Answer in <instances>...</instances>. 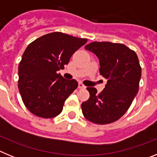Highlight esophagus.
I'll return each mask as SVG.
<instances>
[{
	"mask_svg": "<svg viewBox=\"0 0 157 157\" xmlns=\"http://www.w3.org/2000/svg\"><path fill=\"white\" fill-rule=\"evenodd\" d=\"M78 88H79V89H85L86 86L83 85L82 82H78Z\"/></svg>",
	"mask_w": 157,
	"mask_h": 157,
	"instance_id": "obj_1",
	"label": "esophagus"
}]
</instances>
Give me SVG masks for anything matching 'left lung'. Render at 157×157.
Returning a JSON list of instances; mask_svg holds the SVG:
<instances>
[{
  "instance_id": "obj_1",
  "label": "left lung",
  "mask_w": 157,
  "mask_h": 157,
  "mask_svg": "<svg viewBox=\"0 0 157 157\" xmlns=\"http://www.w3.org/2000/svg\"><path fill=\"white\" fill-rule=\"evenodd\" d=\"M85 48L98 56L100 74L108 81L100 94L87 87L90 98L82 104V114L97 124L113 123L125 114L138 92L141 67L138 56L120 43L94 41Z\"/></svg>"
}]
</instances>
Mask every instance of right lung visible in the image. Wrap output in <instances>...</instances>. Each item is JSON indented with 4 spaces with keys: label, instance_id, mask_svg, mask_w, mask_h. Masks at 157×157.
I'll return each instance as SVG.
<instances>
[{
    "label": "right lung",
    "instance_id": "right-lung-1",
    "mask_svg": "<svg viewBox=\"0 0 157 157\" xmlns=\"http://www.w3.org/2000/svg\"><path fill=\"white\" fill-rule=\"evenodd\" d=\"M61 32L38 37L27 47L19 65V90L25 106L38 117L53 118L78 87L75 79H64L57 71L64 68L76 50L86 43Z\"/></svg>",
    "mask_w": 157,
    "mask_h": 157
}]
</instances>
